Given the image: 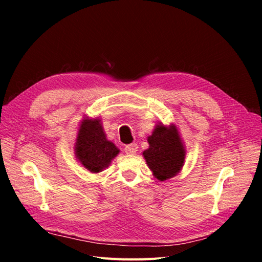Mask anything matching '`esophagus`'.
<instances>
[{
  "label": "esophagus",
  "instance_id": "34e87169",
  "mask_svg": "<svg viewBox=\"0 0 262 262\" xmlns=\"http://www.w3.org/2000/svg\"><path fill=\"white\" fill-rule=\"evenodd\" d=\"M137 148H138L137 143H130V145L125 146L124 150H125V152L127 154V155H135V154L137 152Z\"/></svg>",
  "mask_w": 262,
  "mask_h": 262
}]
</instances>
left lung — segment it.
Returning a JSON list of instances; mask_svg holds the SVG:
<instances>
[{
    "label": "left lung",
    "mask_w": 262,
    "mask_h": 262,
    "mask_svg": "<svg viewBox=\"0 0 262 262\" xmlns=\"http://www.w3.org/2000/svg\"><path fill=\"white\" fill-rule=\"evenodd\" d=\"M149 148L142 152L154 176L166 181L181 171L185 161V149L175 125L168 127L158 124L148 137Z\"/></svg>",
    "instance_id": "left-lung-1"
}]
</instances>
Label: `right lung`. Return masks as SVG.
<instances>
[{"label":"right lung","mask_w":262,"mask_h":262,"mask_svg":"<svg viewBox=\"0 0 262 262\" xmlns=\"http://www.w3.org/2000/svg\"><path fill=\"white\" fill-rule=\"evenodd\" d=\"M119 152L114 143L106 139L99 119H85L81 122L76 138L75 154L88 171H103Z\"/></svg>","instance_id":"1"}]
</instances>
